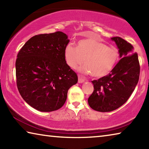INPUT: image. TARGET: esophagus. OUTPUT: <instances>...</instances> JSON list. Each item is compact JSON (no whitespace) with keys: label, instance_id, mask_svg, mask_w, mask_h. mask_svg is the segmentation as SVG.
I'll return each mask as SVG.
<instances>
[{"label":"esophagus","instance_id":"34e87169","mask_svg":"<svg viewBox=\"0 0 149 149\" xmlns=\"http://www.w3.org/2000/svg\"><path fill=\"white\" fill-rule=\"evenodd\" d=\"M85 81V78H84L83 77L81 76V75H79V78H78V82L79 83V84H81V83H84Z\"/></svg>","mask_w":149,"mask_h":149}]
</instances>
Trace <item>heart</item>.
I'll return each instance as SVG.
<instances>
[{"label":"heart","mask_w":149,"mask_h":149,"mask_svg":"<svg viewBox=\"0 0 149 149\" xmlns=\"http://www.w3.org/2000/svg\"><path fill=\"white\" fill-rule=\"evenodd\" d=\"M65 62L73 69H76L84 61L80 70L89 73L95 77L106 76L112 72L119 60V52L114 47H108L92 38L81 39L77 47L69 44L65 48Z\"/></svg>","instance_id":"1"}]
</instances>
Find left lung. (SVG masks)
<instances>
[{
  "label": "left lung",
  "mask_w": 149,
  "mask_h": 149,
  "mask_svg": "<svg viewBox=\"0 0 149 149\" xmlns=\"http://www.w3.org/2000/svg\"><path fill=\"white\" fill-rule=\"evenodd\" d=\"M121 59L109 74L92 81L94 91L88 99L92 109L101 112L113 111L129 99L139 79L140 65L132 45L119 37H112Z\"/></svg>",
  "instance_id": "1"
}]
</instances>
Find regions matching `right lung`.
Instances as JSON below:
<instances>
[{"mask_svg":"<svg viewBox=\"0 0 149 149\" xmlns=\"http://www.w3.org/2000/svg\"><path fill=\"white\" fill-rule=\"evenodd\" d=\"M68 36L61 31L35 35L17 55V89L27 104L41 112L61 108L68 91L76 84L77 75L67 64L65 48Z\"/></svg>","mask_w":149,"mask_h":149,"instance_id":"1","label":"right lung"}]
</instances>
